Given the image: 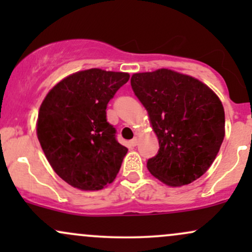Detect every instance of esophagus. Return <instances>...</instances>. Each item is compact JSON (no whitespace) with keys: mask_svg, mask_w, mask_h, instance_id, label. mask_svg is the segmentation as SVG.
Wrapping results in <instances>:
<instances>
[{"mask_svg":"<svg viewBox=\"0 0 252 252\" xmlns=\"http://www.w3.org/2000/svg\"><path fill=\"white\" fill-rule=\"evenodd\" d=\"M137 143H138V138L137 137H134L131 141H130V144H131L132 147L137 146Z\"/></svg>","mask_w":252,"mask_h":252,"instance_id":"esophagus-1","label":"esophagus"}]
</instances>
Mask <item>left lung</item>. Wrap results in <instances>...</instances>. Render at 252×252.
<instances>
[{
	"label": "left lung",
	"instance_id": "8db88e82",
	"mask_svg": "<svg viewBox=\"0 0 252 252\" xmlns=\"http://www.w3.org/2000/svg\"><path fill=\"white\" fill-rule=\"evenodd\" d=\"M131 88L148 111L158 149L147 168L172 187L206 173L225 136V112L218 96L195 78L160 68L132 74Z\"/></svg>",
	"mask_w": 252,
	"mask_h": 252
}]
</instances>
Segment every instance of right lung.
I'll return each instance as SVG.
<instances>
[{"mask_svg":"<svg viewBox=\"0 0 252 252\" xmlns=\"http://www.w3.org/2000/svg\"><path fill=\"white\" fill-rule=\"evenodd\" d=\"M129 73L90 68L66 77L40 106L36 134L48 162L63 181L102 189L120 172L128 149L106 121V106Z\"/></svg>","mask_w":252,"mask_h":252,"instance_id":"1","label":"right lung"}]
</instances>
